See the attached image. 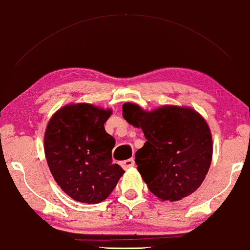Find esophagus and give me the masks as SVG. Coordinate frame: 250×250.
I'll return each mask as SVG.
<instances>
[{"mask_svg":"<svg viewBox=\"0 0 250 250\" xmlns=\"http://www.w3.org/2000/svg\"><path fill=\"white\" fill-rule=\"evenodd\" d=\"M134 164H135L134 158H129V159H126L124 162H122L121 165L124 169H127V168H130V167H133Z\"/></svg>","mask_w":250,"mask_h":250,"instance_id":"34e87169","label":"esophagus"}]
</instances>
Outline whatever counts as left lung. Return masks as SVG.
<instances>
[{
  "mask_svg": "<svg viewBox=\"0 0 250 250\" xmlns=\"http://www.w3.org/2000/svg\"><path fill=\"white\" fill-rule=\"evenodd\" d=\"M123 117L144 133L146 142L135 154V162L156 197L176 202L198 189L212 157L211 133L200 114L173 105L147 112L125 103Z\"/></svg>",
  "mask_w": 250,
  "mask_h": 250,
  "instance_id": "1",
  "label": "left lung"
}]
</instances>
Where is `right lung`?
<instances>
[{"label":"right lung","mask_w":250,"mask_h":250,"mask_svg":"<svg viewBox=\"0 0 250 250\" xmlns=\"http://www.w3.org/2000/svg\"><path fill=\"white\" fill-rule=\"evenodd\" d=\"M112 109L69 104L51 117L44 152L55 182L76 202L97 204L108 197L124 174L112 162L115 140L104 124Z\"/></svg>","instance_id":"add662e5"}]
</instances>
